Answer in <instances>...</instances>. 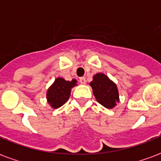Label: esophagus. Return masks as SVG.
Wrapping results in <instances>:
<instances>
[{
  "label": "esophagus",
  "mask_w": 161,
  "mask_h": 161,
  "mask_svg": "<svg viewBox=\"0 0 161 161\" xmlns=\"http://www.w3.org/2000/svg\"><path fill=\"white\" fill-rule=\"evenodd\" d=\"M79 81H80V83L82 84H86V78L84 77H80V79H79Z\"/></svg>",
  "instance_id": "obj_1"
}]
</instances>
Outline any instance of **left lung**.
<instances>
[{
    "label": "left lung",
    "instance_id": "8db88e82",
    "mask_svg": "<svg viewBox=\"0 0 161 161\" xmlns=\"http://www.w3.org/2000/svg\"><path fill=\"white\" fill-rule=\"evenodd\" d=\"M90 85L96 101L106 108L112 109L119 102L117 85L107 75L103 73L96 74Z\"/></svg>",
    "mask_w": 161,
    "mask_h": 161
}]
</instances>
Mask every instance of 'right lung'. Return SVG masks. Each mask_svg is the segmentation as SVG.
I'll use <instances>...</instances> for the list:
<instances>
[{
	"label": "right lung",
	"instance_id": "add662e5",
	"mask_svg": "<svg viewBox=\"0 0 161 161\" xmlns=\"http://www.w3.org/2000/svg\"><path fill=\"white\" fill-rule=\"evenodd\" d=\"M77 85V80L66 81L62 77H57L47 90V102L53 109L60 108L68 101L71 90Z\"/></svg>",
	"mask_w": 161,
	"mask_h": 161
}]
</instances>
